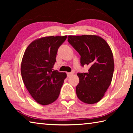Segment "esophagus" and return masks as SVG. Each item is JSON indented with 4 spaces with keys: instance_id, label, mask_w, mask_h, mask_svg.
<instances>
[{
    "instance_id": "obj_1",
    "label": "esophagus",
    "mask_w": 133,
    "mask_h": 133,
    "mask_svg": "<svg viewBox=\"0 0 133 133\" xmlns=\"http://www.w3.org/2000/svg\"><path fill=\"white\" fill-rule=\"evenodd\" d=\"M73 73H67V77H70V76L73 75Z\"/></svg>"
}]
</instances>
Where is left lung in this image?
<instances>
[{"mask_svg":"<svg viewBox=\"0 0 133 133\" xmlns=\"http://www.w3.org/2000/svg\"><path fill=\"white\" fill-rule=\"evenodd\" d=\"M67 39L81 56L82 66H90L87 73H77V97L86 104L97 103L104 96L113 76L114 63L111 48L104 39L97 35H70Z\"/></svg>","mask_w":133,"mask_h":133,"instance_id":"1","label":"left lung"}]
</instances>
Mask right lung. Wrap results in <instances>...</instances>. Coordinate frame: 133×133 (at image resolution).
Here are the masks:
<instances>
[{"mask_svg": "<svg viewBox=\"0 0 133 133\" xmlns=\"http://www.w3.org/2000/svg\"><path fill=\"white\" fill-rule=\"evenodd\" d=\"M67 36H46L35 40L26 48L22 58L21 75L31 96L37 103L48 105L57 100L66 73L53 70L60 45Z\"/></svg>", "mask_w": 133, "mask_h": 133, "instance_id": "right-lung-1", "label": "right lung"}]
</instances>
